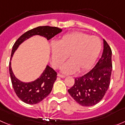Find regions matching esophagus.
Here are the masks:
<instances>
[{
	"instance_id": "esophagus-1",
	"label": "esophagus",
	"mask_w": 125,
	"mask_h": 125,
	"mask_svg": "<svg viewBox=\"0 0 125 125\" xmlns=\"http://www.w3.org/2000/svg\"><path fill=\"white\" fill-rule=\"evenodd\" d=\"M57 76L59 77H61V78H65V75H62V74H58Z\"/></svg>"
}]
</instances>
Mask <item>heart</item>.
<instances>
[{
    "mask_svg": "<svg viewBox=\"0 0 125 125\" xmlns=\"http://www.w3.org/2000/svg\"><path fill=\"white\" fill-rule=\"evenodd\" d=\"M101 50L99 37L79 31L69 32L62 36L57 42L51 43L52 64L55 68H59L69 55L70 60L63 65L62 72L73 74L77 70L85 71L95 63Z\"/></svg>",
    "mask_w": 125,
    "mask_h": 125,
    "instance_id": "1",
    "label": "heart"
}]
</instances>
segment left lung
<instances>
[{
    "instance_id": "8db88e82",
    "label": "left lung",
    "mask_w": 125,
    "mask_h": 125,
    "mask_svg": "<svg viewBox=\"0 0 125 125\" xmlns=\"http://www.w3.org/2000/svg\"><path fill=\"white\" fill-rule=\"evenodd\" d=\"M102 57L91 70L75 78L74 85L68 90L71 96L83 106H91L103 99L110 84L112 51L104 39Z\"/></svg>"
}]
</instances>
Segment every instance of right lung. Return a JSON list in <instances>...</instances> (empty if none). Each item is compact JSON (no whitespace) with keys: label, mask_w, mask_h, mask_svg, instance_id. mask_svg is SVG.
<instances>
[{"label":"right lung","mask_w":125,"mask_h":125,"mask_svg":"<svg viewBox=\"0 0 125 125\" xmlns=\"http://www.w3.org/2000/svg\"><path fill=\"white\" fill-rule=\"evenodd\" d=\"M62 31V30L57 27L38 26L25 32L14 44L11 51L9 71L14 90L22 102L27 104H34L46 98L52 91L54 83L57 79V73L50 66L46 65L42 74L36 80L30 82H23L16 77L12 72L11 61L14 54L21 43L33 36L39 35L49 40Z\"/></svg>","instance_id":"obj_1"}]
</instances>
